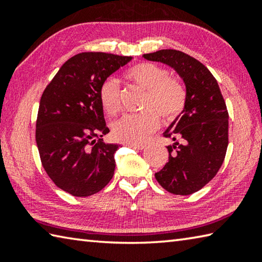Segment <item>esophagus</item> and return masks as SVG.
Wrapping results in <instances>:
<instances>
[{
    "instance_id": "obj_1",
    "label": "esophagus",
    "mask_w": 262,
    "mask_h": 262,
    "mask_svg": "<svg viewBox=\"0 0 262 262\" xmlns=\"http://www.w3.org/2000/svg\"><path fill=\"white\" fill-rule=\"evenodd\" d=\"M128 147L130 148H134L137 150H142L145 148V144H142V143H128Z\"/></svg>"
}]
</instances>
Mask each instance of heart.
Wrapping results in <instances>:
<instances>
[{"label": "heart", "instance_id": "b5f03b06", "mask_svg": "<svg viewBox=\"0 0 262 262\" xmlns=\"http://www.w3.org/2000/svg\"><path fill=\"white\" fill-rule=\"evenodd\" d=\"M126 76L137 86L143 89L145 97L142 103L143 113L128 114L112 126L117 140L136 143L144 141L157 129L159 118L173 121L184 111L186 90L180 81L170 77L168 72L151 62H142L128 70ZM99 99L108 115H117L121 111L120 86L115 78L108 77L101 83Z\"/></svg>", "mask_w": 262, "mask_h": 262}]
</instances>
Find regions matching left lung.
I'll list each match as a JSON object with an SVG mask.
<instances>
[{"label": "left lung", "mask_w": 262, "mask_h": 262, "mask_svg": "<svg viewBox=\"0 0 262 262\" xmlns=\"http://www.w3.org/2000/svg\"><path fill=\"white\" fill-rule=\"evenodd\" d=\"M173 68L186 85V105L164 133L168 162L155 173L167 192L189 195L217 174L229 143V113L216 78L205 64L184 52L161 50L143 55Z\"/></svg>", "instance_id": "left-lung-1"}]
</instances>
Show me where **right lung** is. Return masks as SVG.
Instances as JSON below:
<instances>
[{
	"label": "right lung",
	"instance_id": "1",
	"mask_svg": "<svg viewBox=\"0 0 262 262\" xmlns=\"http://www.w3.org/2000/svg\"><path fill=\"white\" fill-rule=\"evenodd\" d=\"M133 59L101 52L79 53L66 62L42 92L35 141L46 173L74 196H90L114 174L118 144L100 137L110 132L99 89Z\"/></svg>",
	"mask_w": 262,
	"mask_h": 262
}]
</instances>
